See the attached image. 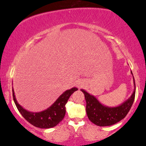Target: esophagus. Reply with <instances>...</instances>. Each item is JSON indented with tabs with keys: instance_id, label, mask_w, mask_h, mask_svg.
<instances>
[{
	"instance_id": "1",
	"label": "esophagus",
	"mask_w": 146,
	"mask_h": 146,
	"mask_svg": "<svg viewBox=\"0 0 146 146\" xmlns=\"http://www.w3.org/2000/svg\"><path fill=\"white\" fill-rule=\"evenodd\" d=\"M82 82H78V84H77V86L78 87V88H81V87H82Z\"/></svg>"
}]
</instances>
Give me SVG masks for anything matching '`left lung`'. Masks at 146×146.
<instances>
[{"label": "left lung", "mask_w": 146, "mask_h": 146, "mask_svg": "<svg viewBox=\"0 0 146 146\" xmlns=\"http://www.w3.org/2000/svg\"><path fill=\"white\" fill-rule=\"evenodd\" d=\"M131 74L133 75L131 72ZM134 90L131 96L118 107H107L102 104L95 96L90 95L84 90L81 91L85 95L86 101V112L90 121L99 126H111L120 121L127 115L135 99L136 84L134 78Z\"/></svg>", "instance_id": "obj_1"}]
</instances>
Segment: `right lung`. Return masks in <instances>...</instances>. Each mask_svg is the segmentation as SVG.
Listing matches in <instances>:
<instances>
[{
    "mask_svg": "<svg viewBox=\"0 0 146 146\" xmlns=\"http://www.w3.org/2000/svg\"><path fill=\"white\" fill-rule=\"evenodd\" d=\"M76 90H78V88H73L65 91L51 107L40 112H30L21 107L16 100L13 89V97L18 111L29 123L41 129H49L56 126L64 118L66 114L65 105L70 95Z\"/></svg>",
    "mask_w": 146,
    "mask_h": 146,
    "instance_id": "add662e5",
    "label": "right lung"
}]
</instances>
